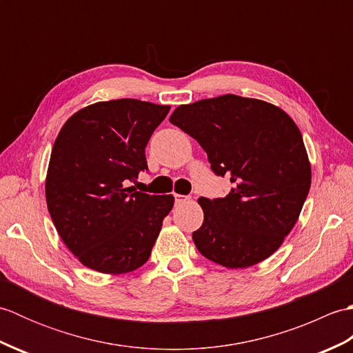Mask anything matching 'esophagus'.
<instances>
[{
    "instance_id": "obj_1",
    "label": "esophagus",
    "mask_w": 353,
    "mask_h": 353,
    "mask_svg": "<svg viewBox=\"0 0 353 353\" xmlns=\"http://www.w3.org/2000/svg\"><path fill=\"white\" fill-rule=\"evenodd\" d=\"M190 197L188 196H182V194H174V201L176 205H182L185 201H188Z\"/></svg>"
}]
</instances>
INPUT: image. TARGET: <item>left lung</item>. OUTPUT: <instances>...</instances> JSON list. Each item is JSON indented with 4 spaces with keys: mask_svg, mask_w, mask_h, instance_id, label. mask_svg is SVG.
<instances>
[{
    "mask_svg": "<svg viewBox=\"0 0 353 353\" xmlns=\"http://www.w3.org/2000/svg\"><path fill=\"white\" fill-rule=\"evenodd\" d=\"M170 123L196 139L216 176L229 177L226 197H200L205 220L192 232L197 250L228 268L273 254L299 219L311 186L302 133L282 109L226 94L179 106Z\"/></svg>",
    "mask_w": 353,
    "mask_h": 353,
    "instance_id": "1",
    "label": "left lung"
}]
</instances>
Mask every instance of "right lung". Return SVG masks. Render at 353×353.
I'll list each match as a JSON object with an SVG mask.
<instances>
[{
  "label": "right lung",
  "mask_w": 353,
  "mask_h": 353,
  "mask_svg": "<svg viewBox=\"0 0 353 353\" xmlns=\"http://www.w3.org/2000/svg\"><path fill=\"white\" fill-rule=\"evenodd\" d=\"M170 106L121 99L76 112L59 132L45 196L62 241L81 264L121 274L144 265L172 196L130 186L147 171L145 147Z\"/></svg>",
  "instance_id": "obj_1"
}]
</instances>
